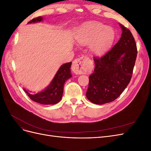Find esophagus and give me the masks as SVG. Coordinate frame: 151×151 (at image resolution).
<instances>
[{
	"label": "esophagus",
	"instance_id": "esophagus-1",
	"mask_svg": "<svg viewBox=\"0 0 151 151\" xmlns=\"http://www.w3.org/2000/svg\"><path fill=\"white\" fill-rule=\"evenodd\" d=\"M86 57H81L74 60L72 66V70L76 75L82 74L84 72V60Z\"/></svg>",
	"mask_w": 151,
	"mask_h": 151
}]
</instances>
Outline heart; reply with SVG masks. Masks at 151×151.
I'll return each instance as SVG.
<instances>
[{
  "instance_id": "heart-1",
  "label": "heart",
  "mask_w": 151,
  "mask_h": 151,
  "mask_svg": "<svg viewBox=\"0 0 151 151\" xmlns=\"http://www.w3.org/2000/svg\"><path fill=\"white\" fill-rule=\"evenodd\" d=\"M114 40L113 30L101 22H88L81 26L76 40L81 45H89V51L95 56L103 54Z\"/></svg>"
}]
</instances>
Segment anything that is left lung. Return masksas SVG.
Listing matches in <instances>:
<instances>
[{"instance_id":"8db88e82","label":"left lung","mask_w":151,"mask_h":151,"mask_svg":"<svg viewBox=\"0 0 151 151\" xmlns=\"http://www.w3.org/2000/svg\"><path fill=\"white\" fill-rule=\"evenodd\" d=\"M121 38L101 57H94L95 68L89 76L86 97L91 102L102 104L115 100L129 84L137 54L130 31L120 24Z\"/></svg>"}]
</instances>
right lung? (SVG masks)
Masks as SVG:
<instances>
[{"label":"right lung","mask_w":151,"mask_h":151,"mask_svg":"<svg viewBox=\"0 0 151 151\" xmlns=\"http://www.w3.org/2000/svg\"><path fill=\"white\" fill-rule=\"evenodd\" d=\"M43 21V17L34 18L28 23ZM72 62L63 64L59 68L51 83L44 90L36 94H32L24 89V91L33 101L42 104H55L60 101L63 92V86L67 80L72 77L70 67Z\"/></svg>","instance_id":"1"}]
</instances>
